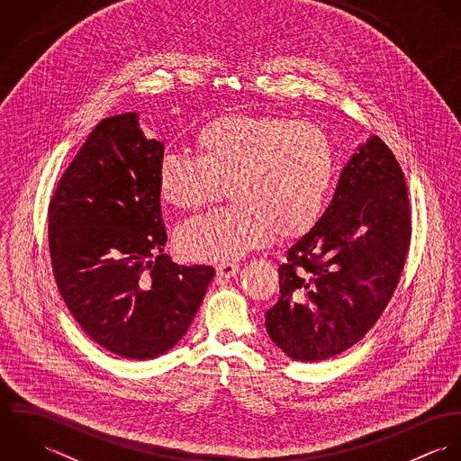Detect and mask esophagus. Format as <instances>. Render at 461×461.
I'll return each instance as SVG.
<instances>
[{"label":"esophagus","instance_id":"34e87169","mask_svg":"<svg viewBox=\"0 0 461 461\" xmlns=\"http://www.w3.org/2000/svg\"><path fill=\"white\" fill-rule=\"evenodd\" d=\"M238 271H240V264L221 263L216 266V273H218V276H221V278H230V276H234Z\"/></svg>","mask_w":461,"mask_h":461}]
</instances>
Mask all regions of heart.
Masks as SVG:
<instances>
[{"label": "heart", "mask_w": 461, "mask_h": 461, "mask_svg": "<svg viewBox=\"0 0 461 461\" xmlns=\"http://www.w3.org/2000/svg\"><path fill=\"white\" fill-rule=\"evenodd\" d=\"M197 156L167 154L158 165L159 197L183 212L212 205L229 186L225 211L177 234L192 261H229L275 236L305 234L321 218L337 176L329 132L269 115H221L194 138Z\"/></svg>", "instance_id": "b5f03b06"}]
</instances>
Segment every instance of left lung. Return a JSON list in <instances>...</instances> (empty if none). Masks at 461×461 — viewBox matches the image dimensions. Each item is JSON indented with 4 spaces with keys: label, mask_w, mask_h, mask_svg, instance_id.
Instances as JSON below:
<instances>
[{
    "label": "left lung",
    "mask_w": 461,
    "mask_h": 461,
    "mask_svg": "<svg viewBox=\"0 0 461 461\" xmlns=\"http://www.w3.org/2000/svg\"><path fill=\"white\" fill-rule=\"evenodd\" d=\"M410 236L402 170L371 136L344 167L325 214L278 267L280 298L266 312L271 340L300 362L357 344L394 294Z\"/></svg>",
    "instance_id": "obj_1"
}]
</instances>
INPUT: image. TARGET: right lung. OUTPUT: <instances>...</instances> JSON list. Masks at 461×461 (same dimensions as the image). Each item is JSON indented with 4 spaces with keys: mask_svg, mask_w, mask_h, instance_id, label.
Listing matches in <instances>:
<instances>
[{
    "mask_svg": "<svg viewBox=\"0 0 461 461\" xmlns=\"http://www.w3.org/2000/svg\"><path fill=\"white\" fill-rule=\"evenodd\" d=\"M163 143L136 113L101 121L50 202L51 266L67 309L104 349L147 360L190 329L211 266H179L163 252L158 192Z\"/></svg>",
    "mask_w": 461,
    "mask_h": 461,
    "instance_id": "right-lung-1",
    "label": "right lung"
}]
</instances>
